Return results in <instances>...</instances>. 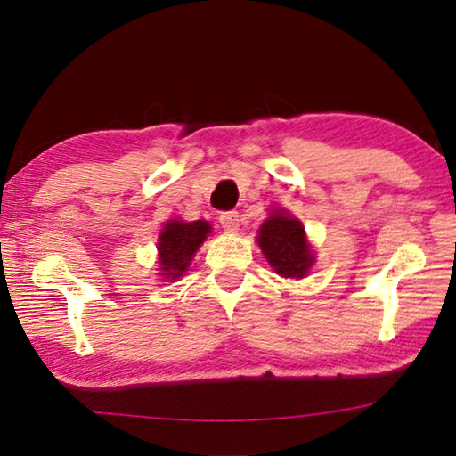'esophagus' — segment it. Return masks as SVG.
Here are the masks:
<instances>
[{"instance_id":"obj_1","label":"esophagus","mask_w":456,"mask_h":456,"mask_svg":"<svg viewBox=\"0 0 456 456\" xmlns=\"http://www.w3.org/2000/svg\"><path fill=\"white\" fill-rule=\"evenodd\" d=\"M219 223H221V227L227 231V233H233V231H237V227H239V213L237 211L221 213Z\"/></svg>"}]
</instances>
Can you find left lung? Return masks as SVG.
Here are the masks:
<instances>
[{"label":"left lung","instance_id":"left-lung-1","mask_svg":"<svg viewBox=\"0 0 456 456\" xmlns=\"http://www.w3.org/2000/svg\"><path fill=\"white\" fill-rule=\"evenodd\" d=\"M257 243L269 265L281 277H305L314 265V251L307 243L302 221L288 211L275 209L257 231Z\"/></svg>","mask_w":456,"mask_h":456}]
</instances>
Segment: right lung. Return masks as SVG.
I'll return each instance as SVG.
<instances>
[{"mask_svg": "<svg viewBox=\"0 0 456 456\" xmlns=\"http://www.w3.org/2000/svg\"><path fill=\"white\" fill-rule=\"evenodd\" d=\"M209 233L211 225L207 221H168L159 235L160 275L171 281L181 277Z\"/></svg>", "mask_w": 456, "mask_h": 456, "instance_id": "right-lung-1", "label": "right lung"}]
</instances>
